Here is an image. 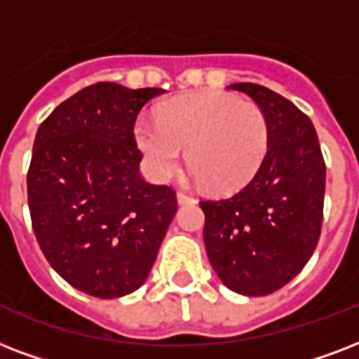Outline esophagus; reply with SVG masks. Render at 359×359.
<instances>
[{
  "instance_id": "1",
  "label": "esophagus",
  "mask_w": 359,
  "mask_h": 359,
  "mask_svg": "<svg viewBox=\"0 0 359 359\" xmlns=\"http://www.w3.org/2000/svg\"><path fill=\"white\" fill-rule=\"evenodd\" d=\"M177 202H180V204H193L194 198L191 194L183 193V191H177Z\"/></svg>"
}]
</instances>
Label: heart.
I'll list each match as a JSON object with an SVG mask.
<instances>
[{"mask_svg": "<svg viewBox=\"0 0 359 359\" xmlns=\"http://www.w3.org/2000/svg\"><path fill=\"white\" fill-rule=\"evenodd\" d=\"M135 138L159 180L177 174L187 149L194 177L211 191L229 193L262 165L269 125L257 102L223 91H196L165 102L159 119H138Z\"/></svg>", "mask_w": 359, "mask_h": 359, "instance_id": "obj_1", "label": "heart"}]
</instances>
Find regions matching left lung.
I'll return each instance as SVG.
<instances>
[{
  "label": "left lung",
  "mask_w": 359,
  "mask_h": 359,
  "mask_svg": "<svg viewBox=\"0 0 359 359\" xmlns=\"http://www.w3.org/2000/svg\"><path fill=\"white\" fill-rule=\"evenodd\" d=\"M262 108L269 146L257 174L226 198L200 202L204 243L219 279L243 296L279 290L309 262L320 240L326 163L311 119L264 86L240 82Z\"/></svg>",
  "instance_id": "1"
}]
</instances>
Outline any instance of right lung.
I'll return each instance as SVG.
<instances>
[{"label":"right lung","mask_w":359,"mask_h":359,"mask_svg":"<svg viewBox=\"0 0 359 359\" xmlns=\"http://www.w3.org/2000/svg\"><path fill=\"white\" fill-rule=\"evenodd\" d=\"M163 91L88 86L33 142L27 204L39 247L69 285L95 298L144 285L177 211L174 189L142 177L135 140L138 112Z\"/></svg>","instance_id":"obj_1"}]
</instances>
